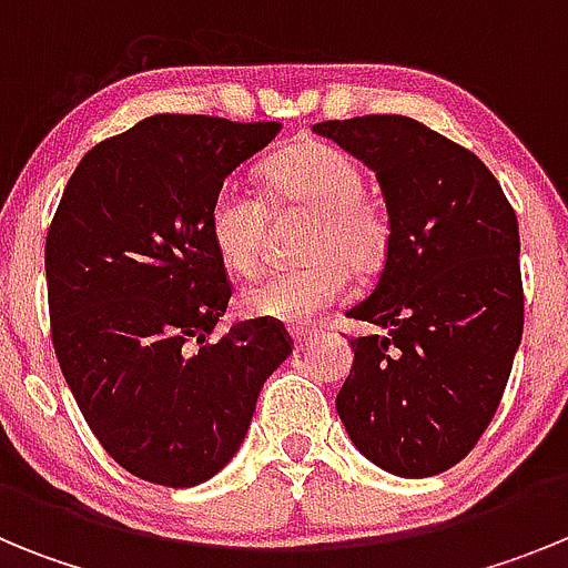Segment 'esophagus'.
Segmentation results:
<instances>
[{
	"mask_svg": "<svg viewBox=\"0 0 568 568\" xmlns=\"http://www.w3.org/2000/svg\"><path fill=\"white\" fill-rule=\"evenodd\" d=\"M315 338H318V333H313V329H293V344H295V349H301V353H304V349H310Z\"/></svg>",
	"mask_w": 568,
	"mask_h": 568,
	"instance_id": "34e87169",
	"label": "esophagus"
}]
</instances>
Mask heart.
I'll use <instances>...</instances> for the list:
<instances>
[{"label":"heart","instance_id":"heart-1","mask_svg":"<svg viewBox=\"0 0 568 568\" xmlns=\"http://www.w3.org/2000/svg\"><path fill=\"white\" fill-rule=\"evenodd\" d=\"M265 204L261 205L260 202ZM268 210H301L310 224L301 239V267L278 270L241 293L253 318L310 324L338 304L353 273H375L393 241V222L375 195L364 193V170L344 150L298 142L261 168V199L224 184L213 195L207 233L227 270L255 273L264 253Z\"/></svg>","mask_w":568,"mask_h":568}]
</instances>
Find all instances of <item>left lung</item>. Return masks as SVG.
Listing matches in <instances>:
<instances>
[{
  "label": "left lung",
  "instance_id": "8db88e82",
  "mask_svg": "<svg viewBox=\"0 0 568 568\" xmlns=\"http://www.w3.org/2000/svg\"><path fill=\"white\" fill-rule=\"evenodd\" d=\"M373 168L393 222L378 284L349 318L353 369L335 409L361 455L429 478L471 453L495 418L524 335L518 215L471 150L409 115L318 122Z\"/></svg>",
  "mask_w": 568,
  "mask_h": 568
}]
</instances>
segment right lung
Returning <instances> with one entry per match:
<instances>
[{
  "label": "right lung",
  "mask_w": 568,
  "mask_h": 568,
  "mask_svg": "<svg viewBox=\"0 0 568 568\" xmlns=\"http://www.w3.org/2000/svg\"><path fill=\"white\" fill-rule=\"evenodd\" d=\"M278 122L159 113L88 150L44 241L50 338L104 453L150 484H204L241 446L287 329L241 321L207 233L224 179Z\"/></svg>",
  "instance_id": "1"
}]
</instances>
